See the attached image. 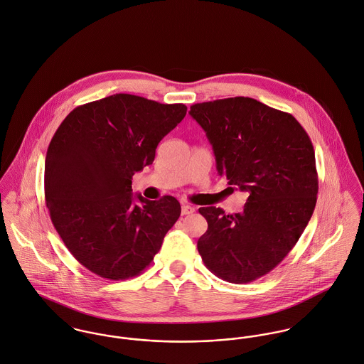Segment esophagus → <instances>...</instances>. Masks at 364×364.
I'll return each instance as SVG.
<instances>
[{"label": "esophagus", "instance_id": "esophagus-1", "mask_svg": "<svg viewBox=\"0 0 364 364\" xmlns=\"http://www.w3.org/2000/svg\"><path fill=\"white\" fill-rule=\"evenodd\" d=\"M192 213H195V207H192V205H189V204H183V205H182V210H181V214H182V215H189V214H192Z\"/></svg>", "mask_w": 364, "mask_h": 364}]
</instances>
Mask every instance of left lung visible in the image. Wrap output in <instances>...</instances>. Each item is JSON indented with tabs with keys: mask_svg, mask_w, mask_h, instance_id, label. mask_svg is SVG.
<instances>
[{
	"mask_svg": "<svg viewBox=\"0 0 364 364\" xmlns=\"http://www.w3.org/2000/svg\"><path fill=\"white\" fill-rule=\"evenodd\" d=\"M189 114L213 146L218 173L249 193L236 214L198 208L208 224L198 253L218 278L252 282L287 257L313 215L318 176L311 140L295 117L250 97L198 102Z\"/></svg>",
	"mask_w": 364,
	"mask_h": 364,
	"instance_id": "obj_1",
	"label": "left lung"
}]
</instances>
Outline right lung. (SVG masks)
I'll return each mask as SVG.
<instances>
[{"label": "right lung", "mask_w": 364, "mask_h": 364, "mask_svg": "<svg viewBox=\"0 0 364 364\" xmlns=\"http://www.w3.org/2000/svg\"><path fill=\"white\" fill-rule=\"evenodd\" d=\"M186 109L119 93L76 107L54 133L44 166L50 218L70 255L101 278L139 275L179 218L172 196H133L132 176L153 164Z\"/></svg>", "instance_id": "add662e5"}]
</instances>
